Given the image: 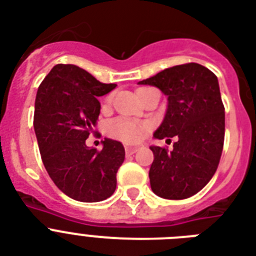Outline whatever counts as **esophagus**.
Segmentation results:
<instances>
[{
    "label": "esophagus",
    "instance_id": "1",
    "mask_svg": "<svg viewBox=\"0 0 256 256\" xmlns=\"http://www.w3.org/2000/svg\"><path fill=\"white\" fill-rule=\"evenodd\" d=\"M138 146H126L124 148V152H126V154H134V152H138Z\"/></svg>",
    "mask_w": 256,
    "mask_h": 256
}]
</instances>
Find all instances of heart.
Listing matches in <instances>:
<instances>
[{
  "label": "heart",
  "instance_id": "heart-1",
  "mask_svg": "<svg viewBox=\"0 0 256 256\" xmlns=\"http://www.w3.org/2000/svg\"><path fill=\"white\" fill-rule=\"evenodd\" d=\"M108 100H110V96ZM108 136L118 138V140H126V142H136L144 138V126L134 120H126V118H116L108 124Z\"/></svg>",
  "mask_w": 256,
  "mask_h": 256
}]
</instances>
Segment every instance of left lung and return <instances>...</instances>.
<instances>
[{"label": "left lung", "mask_w": 256, "mask_h": 256, "mask_svg": "<svg viewBox=\"0 0 256 256\" xmlns=\"http://www.w3.org/2000/svg\"><path fill=\"white\" fill-rule=\"evenodd\" d=\"M168 96V110L154 138H172V152L150 146L154 160L148 171L154 194L186 199L210 182L218 168L224 140V106L218 78L199 64L164 69L138 82Z\"/></svg>", "instance_id": "1"}]
</instances>
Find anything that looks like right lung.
<instances>
[{"label":"right lung","instance_id":"add662e5","mask_svg":"<svg viewBox=\"0 0 256 256\" xmlns=\"http://www.w3.org/2000/svg\"><path fill=\"white\" fill-rule=\"evenodd\" d=\"M76 65L58 64L38 88L34 132L42 162L60 190L80 202L112 196L124 160L118 140L104 138L102 150L86 146L100 112L98 96L116 88Z\"/></svg>","mask_w":256,"mask_h":256}]
</instances>
